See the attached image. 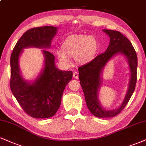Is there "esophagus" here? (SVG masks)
<instances>
[{"instance_id":"1","label":"esophagus","mask_w":146,"mask_h":146,"mask_svg":"<svg viewBox=\"0 0 146 146\" xmlns=\"http://www.w3.org/2000/svg\"><path fill=\"white\" fill-rule=\"evenodd\" d=\"M73 78L78 79V77H79V74H78V72H77V71H74V72H73Z\"/></svg>"}]
</instances>
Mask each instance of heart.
I'll list each match as a JSON object with an SVG mask.
<instances>
[{
	"mask_svg": "<svg viewBox=\"0 0 146 146\" xmlns=\"http://www.w3.org/2000/svg\"><path fill=\"white\" fill-rule=\"evenodd\" d=\"M61 49L62 51L58 52L57 55L64 64H69V57H75V62L78 64H85L95 56L99 49V43L94 36L73 35L64 40Z\"/></svg>",
	"mask_w": 146,
	"mask_h": 146,
	"instance_id": "obj_1",
	"label": "heart"
}]
</instances>
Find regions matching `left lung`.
Masks as SVG:
<instances>
[{
  "mask_svg": "<svg viewBox=\"0 0 146 146\" xmlns=\"http://www.w3.org/2000/svg\"><path fill=\"white\" fill-rule=\"evenodd\" d=\"M110 38V45L104 53L96 56L92 60L78 68L79 79L84 91L86 103L90 111L97 117H111L117 115L125 108L135 91L137 82V56L131 41L122 33L112 30H103ZM126 56L131 71V80L124 101L117 109L105 110L98 99V91L100 87V75L106 63L115 54Z\"/></svg>",
  "mask_w": 146,
  "mask_h": 146,
  "instance_id": "left-lung-1",
  "label": "left lung"
}]
</instances>
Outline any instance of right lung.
Segmentation results:
<instances>
[{"label":"right lung","mask_w":146,"mask_h":146,"mask_svg":"<svg viewBox=\"0 0 146 146\" xmlns=\"http://www.w3.org/2000/svg\"><path fill=\"white\" fill-rule=\"evenodd\" d=\"M56 33L57 28L54 26L33 28L23 34L11 55V90L24 112L35 118H48L55 115L60 106L65 86L73 77V72L58 69L54 56L43 50L45 66L35 82L30 84L21 75L19 57L26 47H50Z\"/></svg>","instance_id":"add662e5"}]
</instances>
